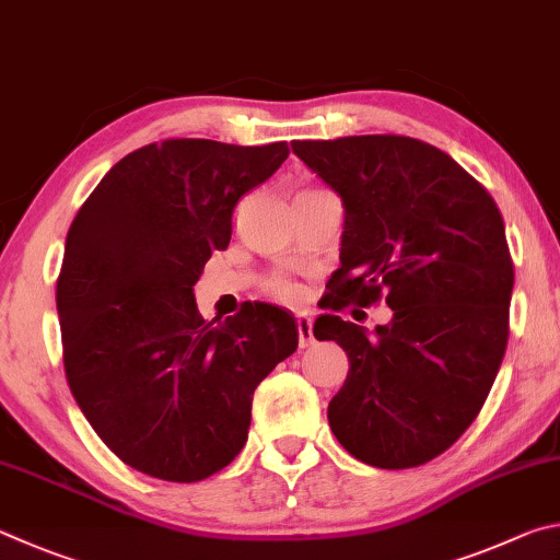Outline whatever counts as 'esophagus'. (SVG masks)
Returning a JSON list of instances; mask_svg holds the SVG:
<instances>
[{"label": "esophagus", "mask_w": 560, "mask_h": 560, "mask_svg": "<svg viewBox=\"0 0 560 560\" xmlns=\"http://www.w3.org/2000/svg\"><path fill=\"white\" fill-rule=\"evenodd\" d=\"M298 335H300V347L302 349L310 347L312 341H315V337H312V319H310V315H305V312L298 315Z\"/></svg>", "instance_id": "1"}]
</instances>
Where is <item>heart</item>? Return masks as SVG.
Listing matches in <instances>:
<instances>
[{
	"instance_id": "b5f03b06",
	"label": "heart",
	"mask_w": 560,
	"mask_h": 560,
	"mask_svg": "<svg viewBox=\"0 0 560 560\" xmlns=\"http://www.w3.org/2000/svg\"><path fill=\"white\" fill-rule=\"evenodd\" d=\"M272 292L275 295H278L280 300H288V302H292V300H300V288L295 285V282H290V280H275L272 282Z\"/></svg>"
}]
</instances>
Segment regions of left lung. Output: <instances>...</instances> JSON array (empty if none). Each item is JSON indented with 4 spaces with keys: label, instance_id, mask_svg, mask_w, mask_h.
Masks as SVG:
<instances>
[{
    "label": "left lung",
    "instance_id": "left-lung-1",
    "mask_svg": "<svg viewBox=\"0 0 560 560\" xmlns=\"http://www.w3.org/2000/svg\"><path fill=\"white\" fill-rule=\"evenodd\" d=\"M345 206L341 265L325 307L386 298L388 325L319 315L349 374L327 408L349 455L381 469L425 465L472 425L502 366L514 265L492 196L453 156L400 135L295 140Z\"/></svg>",
    "mask_w": 560,
    "mask_h": 560
}]
</instances>
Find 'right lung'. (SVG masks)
<instances>
[{
    "instance_id": "right-lung-1",
    "label": "right lung",
    "mask_w": 560,
    "mask_h": 560,
    "mask_svg": "<svg viewBox=\"0 0 560 560\" xmlns=\"http://www.w3.org/2000/svg\"><path fill=\"white\" fill-rule=\"evenodd\" d=\"M288 142L164 140L122 156L66 235L56 285L63 366L97 438L140 472L199 482L241 453L253 390L298 349L290 312L245 302L206 322L194 285L231 243L243 194Z\"/></svg>"
}]
</instances>
